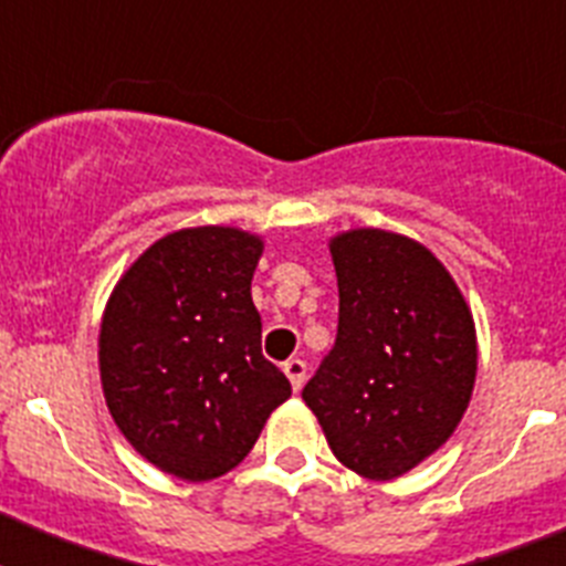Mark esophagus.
I'll return each mask as SVG.
<instances>
[{"label": "esophagus", "mask_w": 566, "mask_h": 566, "mask_svg": "<svg viewBox=\"0 0 566 566\" xmlns=\"http://www.w3.org/2000/svg\"><path fill=\"white\" fill-rule=\"evenodd\" d=\"M283 371H286V377H289V382H292V388L294 391H300V388H303V382H306V363H303V359H286V363H283Z\"/></svg>", "instance_id": "1"}]
</instances>
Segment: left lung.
Masks as SVG:
<instances>
[{"label":"left lung","instance_id":"1","mask_svg":"<svg viewBox=\"0 0 566 566\" xmlns=\"http://www.w3.org/2000/svg\"><path fill=\"white\" fill-rule=\"evenodd\" d=\"M337 339L303 399L334 457L397 479L448 442L476 379V328L448 269L422 243L382 229L332 240Z\"/></svg>","mask_w":566,"mask_h":566}]
</instances>
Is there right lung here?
I'll use <instances>...</instances> for the list:
<instances>
[{
	"label": "right lung",
	"mask_w": 566,
	"mask_h": 566,
	"mask_svg": "<svg viewBox=\"0 0 566 566\" xmlns=\"http://www.w3.org/2000/svg\"><path fill=\"white\" fill-rule=\"evenodd\" d=\"M260 238L240 229H181L135 260L104 308L109 413L147 462L187 482L243 462L269 413L292 397L260 348Z\"/></svg>",
	"instance_id": "1"
}]
</instances>
